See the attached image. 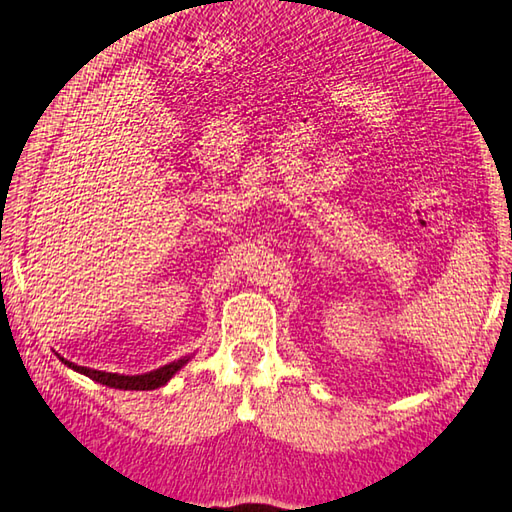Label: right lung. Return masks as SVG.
Masks as SVG:
<instances>
[{
	"label": "right lung",
	"mask_w": 512,
	"mask_h": 512,
	"mask_svg": "<svg viewBox=\"0 0 512 512\" xmlns=\"http://www.w3.org/2000/svg\"><path fill=\"white\" fill-rule=\"evenodd\" d=\"M62 359V364L77 370V373H82L86 377L93 379L97 384H104L108 388H119V390H155L159 386H164L170 377H173L179 368H184L188 364V357L177 359V362H170L162 368L157 370H150V373L144 375H119V373H104V370H93V368H86V366H77L73 362H68V359Z\"/></svg>",
	"instance_id": "obj_1"
}]
</instances>
